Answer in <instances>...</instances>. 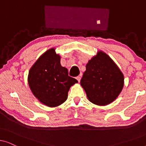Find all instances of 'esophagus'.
<instances>
[{
	"instance_id": "obj_1",
	"label": "esophagus",
	"mask_w": 146,
	"mask_h": 146,
	"mask_svg": "<svg viewBox=\"0 0 146 146\" xmlns=\"http://www.w3.org/2000/svg\"><path fill=\"white\" fill-rule=\"evenodd\" d=\"M76 79H77L78 81L80 82V79H81V76H77Z\"/></svg>"
}]
</instances>
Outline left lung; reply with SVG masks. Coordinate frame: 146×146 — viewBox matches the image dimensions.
<instances>
[{
	"instance_id": "obj_1",
	"label": "left lung",
	"mask_w": 146,
	"mask_h": 146,
	"mask_svg": "<svg viewBox=\"0 0 146 146\" xmlns=\"http://www.w3.org/2000/svg\"><path fill=\"white\" fill-rule=\"evenodd\" d=\"M86 67L80 84L89 100L99 106L112 102L123 86V76L118 67L102 52L89 60Z\"/></svg>"
}]
</instances>
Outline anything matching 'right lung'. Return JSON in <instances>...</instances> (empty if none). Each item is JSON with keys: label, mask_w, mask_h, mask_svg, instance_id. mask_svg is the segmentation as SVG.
I'll use <instances>...</instances> for the list:
<instances>
[{"label": "right lung", "mask_w": 146, "mask_h": 146, "mask_svg": "<svg viewBox=\"0 0 146 146\" xmlns=\"http://www.w3.org/2000/svg\"><path fill=\"white\" fill-rule=\"evenodd\" d=\"M29 84L35 96L49 107L66 100L70 88L77 83L60 64V57L51 48L43 54L29 71Z\"/></svg>", "instance_id": "obj_1"}]
</instances>
